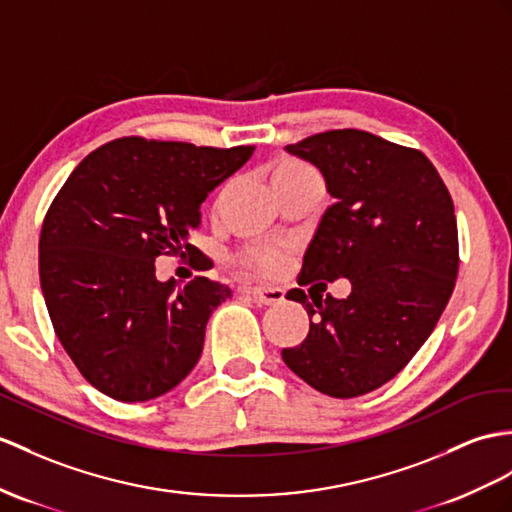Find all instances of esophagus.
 Returning a JSON list of instances; mask_svg holds the SVG:
<instances>
[{
    "mask_svg": "<svg viewBox=\"0 0 512 512\" xmlns=\"http://www.w3.org/2000/svg\"><path fill=\"white\" fill-rule=\"evenodd\" d=\"M247 293L254 297L256 304L263 306H276L284 299L282 289H265V286H254V289H247Z\"/></svg>",
    "mask_w": 512,
    "mask_h": 512,
    "instance_id": "1",
    "label": "esophagus"
}]
</instances>
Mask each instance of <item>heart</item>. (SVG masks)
Returning <instances> with one entry per match:
<instances>
[{"label": "heart", "instance_id": "1", "mask_svg": "<svg viewBox=\"0 0 512 512\" xmlns=\"http://www.w3.org/2000/svg\"><path fill=\"white\" fill-rule=\"evenodd\" d=\"M280 169H306L295 160H284ZM245 271L258 273V276H273V273L282 271V267L289 263V247L282 243H256L245 247L243 252L236 256Z\"/></svg>", "mask_w": 512, "mask_h": 512}]
</instances>
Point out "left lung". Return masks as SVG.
I'll use <instances>...</instances> for the list:
<instances>
[{
	"label": "left lung",
	"mask_w": 512,
	"mask_h": 512,
	"mask_svg": "<svg viewBox=\"0 0 512 512\" xmlns=\"http://www.w3.org/2000/svg\"><path fill=\"white\" fill-rule=\"evenodd\" d=\"M286 149L313 162L336 199L297 282L323 280L315 286L326 291V282L347 278L352 293H286L313 321L282 360L330 397L365 395L410 363L450 302L458 273L452 195L426 154L371 132L328 130Z\"/></svg>",
	"instance_id": "obj_1"
}]
</instances>
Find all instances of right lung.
<instances>
[{
	"mask_svg": "<svg viewBox=\"0 0 512 512\" xmlns=\"http://www.w3.org/2000/svg\"><path fill=\"white\" fill-rule=\"evenodd\" d=\"M254 145L197 147L123 136L86 156L47 208L39 239L49 319L73 365L119 402H147L197 365L206 323L232 295L195 278L158 282V256L193 260L208 193Z\"/></svg>",
	"mask_w": 512,
	"mask_h": 512,
	"instance_id": "right-lung-1",
	"label": "right lung"
}]
</instances>
